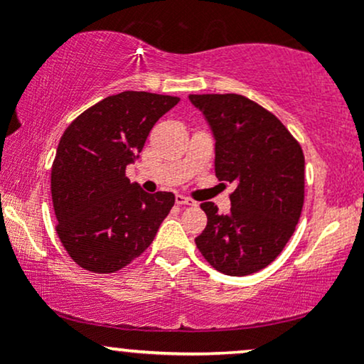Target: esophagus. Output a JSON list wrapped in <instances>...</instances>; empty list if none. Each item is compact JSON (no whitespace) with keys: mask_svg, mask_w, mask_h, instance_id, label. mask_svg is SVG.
<instances>
[{"mask_svg":"<svg viewBox=\"0 0 364 364\" xmlns=\"http://www.w3.org/2000/svg\"><path fill=\"white\" fill-rule=\"evenodd\" d=\"M176 203H178V205H188V207L196 205L195 200L188 198V196H183V195H176Z\"/></svg>","mask_w":364,"mask_h":364,"instance_id":"1","label":"esophagus"}]
</instances>
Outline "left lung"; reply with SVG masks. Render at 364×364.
Segmentation results:
<instances>
[{
    "instance_id": "obj_1",
    "label": "left lung",
    "mask_w": 364,
    "mask_h": 364,
    "mask_svg": "<svg viewBox=\"0 0 364 364\" xmlns=\"http://www.w3.org/2000/svg\"><path fill=\"white\" fill-rule=\"evenodd\" d=\"M215 136V176L235 183L231 212L202 203L207 228L196 248L215 270L250 275L270 265L298 224L304 156L277 116L240 94H191Z\"/></svg>"
}]
</instances>
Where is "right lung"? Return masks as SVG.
<instances>
[{"instance_id": "add662e5", "label": "right lung", "mask_w": 364, "mask_h": 364, "mask_svg": "<svg viewBox=\"0 0 364 364\" xmlns=\"http://www.w3.org/2000/svg\"><path fill=\"white\" fill-rule=\"evenodd\" d=\"M179 102L127 90L94 104L63 133L51 168L56 232L72 260L112 274L149 248L174 205L171 191L145 193L129 183L150 129Z\"/></svg>"}]
</instances>
